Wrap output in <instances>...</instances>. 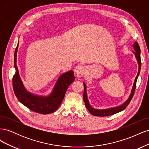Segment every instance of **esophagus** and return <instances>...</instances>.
<instances>
[{
  "label": "esophagus",
  "instance_id": "obj_1",
  "mask_svg": "<svg viewBox=\"0 0 149 149\" xmlns=\"http://www.w3.org/2000/svg\"><path fill=\"white\" fill-rule=\"evenodd\" d=\"M85 71H86V67L81 65H78L75 67L74 72L78 77H82V76L84 75Z\"/></svg>",
  "mask_w": 149,
  "mask_h": 149
}]
</instances>
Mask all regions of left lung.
<instances>
[{
  "instance_id": "obj_1",
  "label": "left lung",
  "mask_w": 149,
  "mask_h": 149,
  "mask_svg": "<svg viewBox=\"0 0 149 149\" xmlns=\"http://www.w3.org/2000/svg\"><path fill=\"white\" fill-rule=\"evenodd\" d=\"M133 48L135 52H133L134 53L135 56H136V59L138 62V65H139V70H138V73L137 74V76L136 79H135V81L134 82L133 86L131 90V93H130V96L129 98L126 100L123 104L118 106V107H114L112 108H109V109H94V108L92 107L91 105L89 104V102L88 100V96H87V93H86V84L84 83H83L84 84V93H83V100L85 103V106L86 107L87 109L89 111L90 113L93 114V116H111V115H113L114 114L118 113V112H119L122 111L124 110L126 107L128 106L129 102L131 101L132 98L134 96V94L135 92V90H136V83L137 81L138 76L140 74V71H141V49H140V47L139 45V44L137 42H135L134 45H133Z\"/></svg>"
}]
</instances>
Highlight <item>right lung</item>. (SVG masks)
<instances>
[{"instance_id":"right-lung-1","label":"right lung","mask_w":149,"mask_h":149,"mask_svg":"<svg viewBox=\"0 0 149 149\" xmlns=\"http://www.w3.org/2000/svg\"><path fill=\"white\" fill-rule=\"evenodd\" d=\"M19 43L18 42L14 53V67L16 72L12 78L13 89L15 96L18 100L31 111L42 114L52 113L60 107L68 88L74 81L73 71H69L62 74L58 78L49 96H41L30 93L24 87L17 66V53Z\"/></svg>"}]
</instances>
